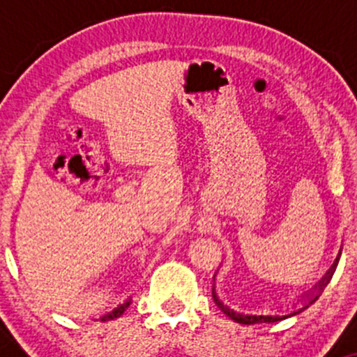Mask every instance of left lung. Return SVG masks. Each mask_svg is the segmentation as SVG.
Segmentation results:
<instances>
[{
	"label": "left lung",
	"mask_w": 357,
	"mask_h": 357,
	"mask_svg": "<svg viewBox=\"0 0 357 357\" xmlns=\"http://www.w3.org/2000/svg\"><path fill=\"white\" fill-rule=\"evenodd\" d=\"M339 255H341V253H339ZM337 261H339V257L335 258V261H334V265L333 267H331V270L329 272L326 273V277H322V280L319 282V285H315V294H312V296H307V302L304 305L301 307V309H296V310H292V312H289V314H285V315H267V314H257V312H241V310H235V309H231L230 305H227V304H223V301H220V297L216 296L215 294V285H213V298H215V304L220 307L221 309V312H225L228 315V317L230 319H233V321L235 322H238V324H247V326H252V324H265V322H278V321H284V319H287V317H292V315H297V314H301L302 310H305L307 307H309L310 304H314L315 301H317L319 298V296H321V292L324 289H326V285L329 284V280L331 278H333V273H334V268H335V265H337Z\"/></svg>",
	"instance_id": "obj_1"
}]
</instances>
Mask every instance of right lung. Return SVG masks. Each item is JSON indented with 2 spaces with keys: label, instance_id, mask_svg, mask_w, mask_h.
Returning <instances> with one entry per match:
<instances>
[{
  "label": "right lung",
  "instance_id": "right-lung-1",
  "mask_svg": "<svg viewBox=\"0 0 357 357\" xmlns=\"http://www.w3.org/2000/svg\"><path fill=\"white\" fill-rule=\"evenodd\" d=\"M129 305H130V301L124 302V304H121V305H119V307H116V309H114L112 312L105 315V317H102V321H104V319H117V317H121V315L124 314V310H126L127 307H129Z\"/></svg>",
  "mask_w": 357,
  "mask_h": 357
}]
</instances>
